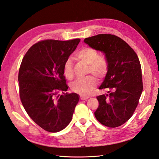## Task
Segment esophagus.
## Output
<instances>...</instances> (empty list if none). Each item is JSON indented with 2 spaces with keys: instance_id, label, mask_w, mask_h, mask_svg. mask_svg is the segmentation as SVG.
Segmentation results:
<instances>
[{
  "instance_id": "1",
  "label": "esophagus",
  "mask_w": 159,
  "mask_h": 159,
  "mask_svg": "<svg viewBox=\"0 0 159 159\" xmlns=\"http://www.w3.org/2000/svg\"><path fill=\"white\" fill-rule=\"evenodd\" d=\"M89 99V97H84V96H80L81 100H87Z\"/></svg>"
}]
</instances>
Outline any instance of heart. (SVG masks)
Masks as SVG:
<instances>
[{
  "instance_id": "1",
  "label": "heart",
  "mask_w": 159,
  "mask_h": 159,
  "mask_svg": "<svg viewBox=\"0 0 159 159\" xmlns=\"http://www.w3.org/2000/svg\"><path fill=\"white\" fill-rule=\"evenodd\" d=\"M76 57L79 60L89 65V72L97 78H103L107 72V62L104 58L99 57L98 51L92 48H84L77 52ZM64 75L68 79L73 77L72 63L68 59L64 65ZM96 80L93 76H89L86 78L79 79L70 84L72 90L81 95H88L95 87Z\"/></svg>"
}]
</instances>
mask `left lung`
Segmentation results:
<instances>
[{
    "label": "left lung",
    "mask_w": 159,
    "mask_h": 159,
    "mask_svg": "<svg viewBox=\"0 0 159 159\" xmlns=\"http://www.w3.org/2000/svg\"><path fill=\"white\" fill-rule=\"evenodd\" d=\"M84 42L103 52L108 66L99 88L106 89L107 93L97 97L99 107L95 116L105 126L118 127L133 115L143 89L139 59L127 43L114 35H97Z\"/></svg>",
    "instance_id": "obj_1"
}]
</instances>
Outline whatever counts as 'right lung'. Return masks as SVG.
I'll use <instances>...</instances> for the list:
<instances>
[{"instance_id":"right-lung-1","label":"right lung","mask_w":159,"mask_h":159,"mask_svg":"<svg viewBox=\"0 0 159 159\" xmlns=\"http://www.w3.org/2000/svg\"><path fill=\"white\" fill-rule=\"evenodd\" d=\"M80 39L44 40L32 46L20 66L18 80L21 103L35 124L58 132L72 120L79 95L65 93L68 88L64 65ZM62 91V95H58Z\"/></svg>"}]
</instances>
